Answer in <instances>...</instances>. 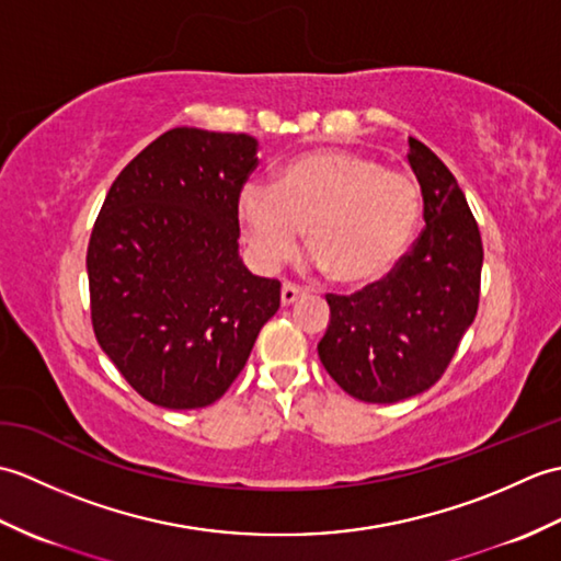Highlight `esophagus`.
Instances as JSON below:
<instances>
[{"mask_svg": "<svg viewBox=\"0 0 561 561\" xmlns=\"http://www.w3.org/2000/svg\"><path fill=\"white\" fill-rule=\"evenodd\" d=\"M301 294H304L301 287H296V284H291V282H284L282 284V306H291Z\"/></svg>", "mask_w": 561, "mask_h": 561, "instance_id": "esophagus-1", "label": "esophagus"}]
</instances>
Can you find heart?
I'll return each instance as SVG.
<instances>
[{
  "instance_id": "b5f03b06",
  "label": "heart",
  "mask_w": 561,
  "mask_h": 561,
  "mask_svg": "<svg viewBox=\"0 0 561 561\" xmlns=\"http://www.w3.org/2000/svg\"><path fill=\"white\" fill-rule=\"evenodd\" d=\"M243 236L260 267L287 262L306 226L311 262L347 287L383 277L408 250L422 217L412 175L344 149L287 161L274 185L248 183L238 197Z\"/></svg>"
}]
</instances>
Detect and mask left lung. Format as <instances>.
<instances>
[{"label":"left lung","instance_id":"8db88e82","mask_svg":"<svg viewBox=\"0 0 561 561\" xmlns=\"http://www.w3.org/2000/svg\"><path fill=\"white\" fill-rule=\"evenodd\" d=\"M424 221L383 279L352 296L328 294L330 325L318 356L335 383L364 402H400L432 388L480 306L482 238L456 178L410 137Z\"/></svg>","mask_w":561,"mask_h":561}]
</instances>
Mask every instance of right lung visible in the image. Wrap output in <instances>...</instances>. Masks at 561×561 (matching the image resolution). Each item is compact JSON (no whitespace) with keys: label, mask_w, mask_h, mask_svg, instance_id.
Segmentation results:
<instances>
[{"label":"right lung","mask_w":561,"mask_h":561,"mask_svg":"<svg viewBox=\"0 0 561 561\" xmlns=\"http://www.w3.org/2000/svg\"><path fill=\"white\" fill-rule=\"evenodd\" d=\"M255 151L248 135L173 127L125 165L93 224V332L159 408L217 402L279 308L282 284L238 257V197Z\"/></svg>","instance_id":"obj_1"}]
</instances>
